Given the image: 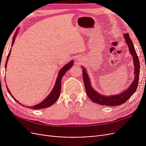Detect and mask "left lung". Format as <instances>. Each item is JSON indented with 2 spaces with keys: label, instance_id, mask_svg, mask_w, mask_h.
I'll return each mask as SVG.
<instances>
[{
  "label": "left lung",
  "instance_id": "1",
  "mask_svg": "<svg viewBox=\"0 0 146 146\" xmlns=\"http://www.w3.org/2000/svg\"><path fill=\"white\" fill-rule=\"evenodd\" d=\"M123 36L125 39V42L129 47L130 54H131L133 58V63L135 66V79L131 83L127 90H125L122 93L117 95H112L110 96H105L98 93L92 88L90 83V79L89 78L87 73L85 71V69L83 70V78L84 85H85L86 94L92 102L102 105L105 106H117L125 103L129 100L130 97L133 95L136 91L138 85V81L139 78V60L137 55L136 50L132 42L131 39L129 36V33L123 34Z\"/></svg>",
  "mask_w": 146,
  "mask_h": 146
}]
</instances>
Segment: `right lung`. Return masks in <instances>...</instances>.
Masks as SVG:
<instances>
[{
    "label": "right lung",
    "mask_w": 146,
    "mask_h": 146,
    "mask_svg": "<svg viewBox=\"0 0 146 146\" xmlns=\"http://www.w3.org/2000/svg\"><path fill=\"white\" fill-rule=\"evenodd\" d=\"M16 35H17V32L15 33V35H14V36H13V42H12V45L11 46H13V44H14V42H15V37L16 36ZM11 50V48L10 49L9 54H8V56H7V59L6 63H5V68L7 67V61H8V58H9V56L10 55ZM73 63H74L73 61H70L68 64L65 65L64 67H63V68L60 70V72L58 73V77H57V78H56L55 85L54 88H53V90L51 91L50 94L48 95L47 97V98L40 104L36 105L35 106H32V107H29V108H30L31 109H35V110L46 108L50 107V106L52 105L57 100V99H58L59 96L60 95L61 86V79H62V77H63L64 75L66 74V72H67L69 69H70V68H71V66H72ZM7 90H8V92H9V94L11 96L12 98H13V96L10 93V91L8 90V88H7ZM13 99H14V98H13ZM14 99L16 102H17L19 103V102H17V100H16L15 99ZM24 107H25V106H24Z\"/></svg>",
    "instance_id": "1"
}]
</instances>
